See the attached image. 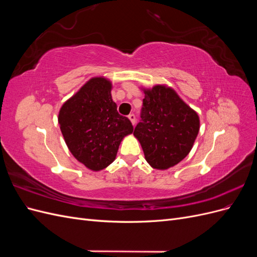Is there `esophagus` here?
Returning a JSON list of instances; mask_svg holds the SVG:
<instances>
[{"label":"esophagus","mask_w":257,"mask_h":257,"mask_svg":"<svg viewBox=\"0 0 257 257\" xmlns=\"http://www.w3.org/2000/svg\"><path fill=\"white\" fill-rule=\"evenodd\" d=\"M128 119H130V121L132 122V124H134L136 123V116H135V114H133V113H131L130 115H128Z\"/></svg>","instance_id":"esophagus-1"}]
</instances>
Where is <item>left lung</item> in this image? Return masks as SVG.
Returning a JSON list of instances; mask_svg holds the SVG:
<instances>
[{"mask_svg":"<svg viewBox=\"0 0 257 257\" xmlns=\"http://www.w3.org/2000/svg\"><path fill=\"white\" fill-rule=\"evenodd\" d=\"M142 121L134 136L152 168L165 170L177 165L192 150L199 132L197 112L166 84L142 88Z\"/></svg>","mask_w":257,"mask_h":257,"instance_id":"left-lung-1","label":"left lung"}]
</instances>
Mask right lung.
<instances>
[{"label":"right lung","instance_id":"obj_1","mask_svg":"<svg viewBox=\"0 0 257 257\" xmlns=\"http://www.w3.org/2000/svg\"><path fill=\"white\" fill-rule=\"evenodd\" d=\"M111 89L109 79L93 77L59 111L58 121L68 150L93 172L111 164L123 138L134 130L126 116L116 111Z\"/></svg>","mask_w":257,"mask_h":257}]
</instances>
